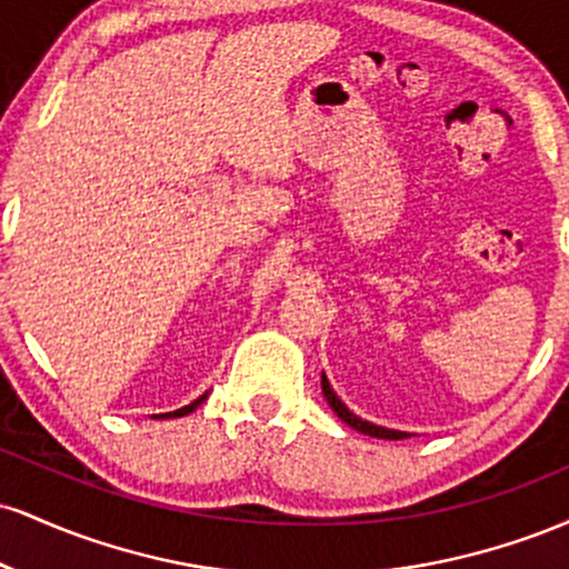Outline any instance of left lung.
I'll return each instance as SVG.
<instances>
[{"instance_id": "1", "label": "left lung", "mask_w": 569, "mask_h": 569, "mask_svg": "<svg viewBox=\"0 0 569 569\" xmlns=\"http://www.w3.org/2000/svg\"><path fill=\"white\" fill-rule=\"evenodd\" d=\"M321 390L326 396V401H329V407L335 409V415L339 417L342 422H348L352 430H358V433L363 436H375V439H388V441H401L407 439L409 433H403V430H393V428H382V426H375V422L369 420H361L358 415H352V411L345 407V401L335 393V388H331V382L326 380V375H321Z\"/></svg>"}]
</instances>
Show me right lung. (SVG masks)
Wrapping results in <instances>:
<instances>
[{
    "mask_svg": "<svg viewBox=\"0 0 569 569\" xmlns=\"http://www.w3.org/2000/svg\"><path fill=\"white\" fill-rule=\"evenodd\" d=\"M208 398V393H202L200 398H194L192 403H187V407H181V409H176V411H166V415H152V417H162V420H168V417H184V415H189V411H194L200 407L202 401H206Z\"/></svg>",
    "mask_w": 569,
    "mask_h": 569,
    "instance_id": "right-lung-1",
    "label": "right lung"
}]
</instances>
